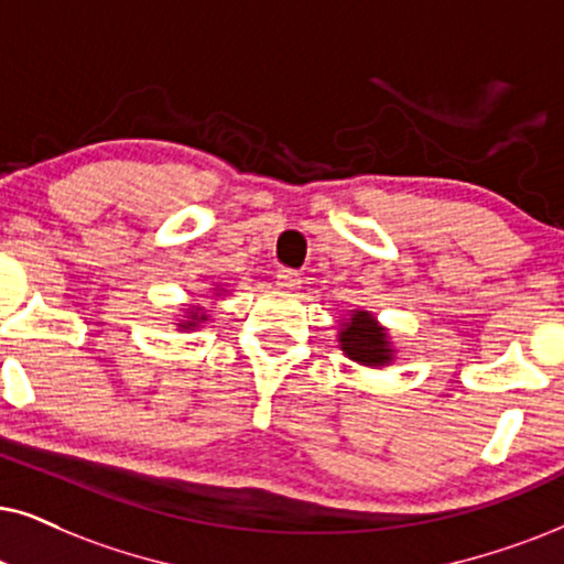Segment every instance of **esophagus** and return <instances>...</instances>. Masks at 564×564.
Returning <instances> with one entry per match:
<instances>
[{"mask_svg":"<svg viewBox=\"0 0 564 564\" xmlns=\"http://www.w3.org/2000/svg\"><path fill=\"white\" fill-rule=\"evenodd\" d=\"M275 278H278V286L286 289V291H296L299 286H302V275L291 268H281L275 273Z\"/></svg>","mask_w":564,"mask_h":564,"instance_id":"esophagus-1","label":"esophagus"}]
</instances>
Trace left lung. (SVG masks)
I'll use <instances>...</instances> for the list:
<instances>
[{"mask_svg": "<svg viewBox=\"0 0 564 564\" xmlns=\"http://www.w3.org/2000/svg\"><path fill=\"white\" fill-rule=\"evenodd\" d=\"M340 348L348 354V359L369 367H380L384 361H390V348L382 335V327H377L369 312H356L351 323L344 325Z\"/></svg>", "mask_w": 564, "mask_h": 564, "instance_id": "obj_1", "label": "left lung"}]
</instances>
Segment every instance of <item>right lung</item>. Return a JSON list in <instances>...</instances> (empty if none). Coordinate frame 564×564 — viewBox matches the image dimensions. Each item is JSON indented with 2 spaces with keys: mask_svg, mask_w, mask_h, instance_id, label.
Wrapping results in <instances>:
<instances>
[{
  "mask_svg": "<svg viewBox=\"0 0 564 564\" xmlns=\"http://www.w3.org/2000/svg\"><path fill=\"white\" fill-rule=\"evenodd\" d=\"M192 319H195V317H192ZM199 319H203V317H199ZM189 325H192V323H184V327H189Z\"/></svg>",
  "mask_w": 564,
  "mask_h": 564,
  "instance_id": "obj_1",
  "label": "right lung"
}]
</instances>
